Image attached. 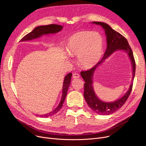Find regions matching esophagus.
<instances>
[{
    "label": "esophagus",
    "instance_id": "34e87169",
    "mask_svg": "<svg viewBox=\"0 0 146 146\" xmlns=\"http://www.w3.org/2000/svg\"><path fill=\"white\" fill-rule=\"evenodd\" d=\"M79 77H80L79 74L77 73H74L73 74V79H77V78H79Z\"/></svg>",
    "mask_w": 146,
    "mask_h": 146
}]
</instances>
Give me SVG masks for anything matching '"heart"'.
<instances>
[{"label":"heart","mask_w":146,"mask_h":146,"mask_svg":"<svg viewBox=\"0 0 146 146\" xmlns=\"http://www.w3.org/2000/svg\"><path fill=\"white\" fill-rule=\"evenodd\" d=\"M103 46V38L99 33L81 31L69 38L67 50L70 56L78 57L79 63L82 67L90 69L100 60Z\"/></svg>","instance_id":"b5f03b06"}]
</instances>
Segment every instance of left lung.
I'll return each mask as SVG.
<instances>
[{"mask_svg": "<svg viewBox=\"0 0 146 146\" xmlns=\"http://www.w3.org/2000/svg\"><path fill=\"white\" fill-rule=\"evenodd\" d=\"M92 23L100 25L105 31L107 41V48L101 61L99 62L90 69L82 71L81 76L85 81L84 84V98L87 104L96 113L103 115H109L120 109L127 100L133 87V82L130 88L122 98L113 102H104L100 100L95 94L93 87V76L97 67L103 63L116 50H124L129 55L132 64L133 77L134 80L135 72V62L131 48L127 39L119 32H116L108 24L100 22H93Z\"/></svg>", "mask_w": 146, "mask_h": 146, "instance_id": "obj_1", "label": "left lung"}]
</instances>
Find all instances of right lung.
Returning a JSON list of instances; mask_svg holds the SVG:
<instances>
[{"label": "right lung", "mask_w": 146, "mask_h": 146, "mask_svg": "<svg viewBox=\"0 0 146 146\" xmlns=\"http://www.w3.org/2000/svg\"><path fill=\"white\" fill-rule=\"evenodd\" d=\"M62 29H63V26L54 25V24L37 26L35 27L31 33H29L26 36H25L20 40V42L35 39V38L39 37L43 35L56 33L62 31ZM72 76V73H68L64 77L63 85V89H62V96L61 100L59 105H58L57 108L54 110H53L52 111L44 115H40V117H50V116H52L54 115L58 111H60V110L62 109V107L63 106V104L66 98V96L67 95V90H68V89H69L70 82H71Z\"/></svg>", "instance_id": "obj_1"}]
</instances>
